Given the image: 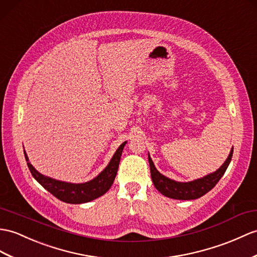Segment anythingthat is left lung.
Masks as SVG:
<instances>
[{
  "instance_id": "obj_1",
  "label": "left lung",
  "mask_w": 257,
  "mask_h": 257,
  "mask_svg": "<svg viewBox=\"0 0 257 257\" xmlns=\"http://www.w3.org/2000/svg\"><path fill=\"white\" fill-rule=\"evenodd\" d=\"M232 154H233V148L231 149L229 157L226 158L224 163L220 166L216 172L210 173V174H208L204 177L197 178V180L190 182H177L174 180H171V178L164 176L163 174H161L157 170L156 166H154L150 154L148 153L151 178L154 187H156L161 194L172 199L192 200L199 198V197L204 196L216 186V184L220 181V178L223 176L224 172L228 169V166L231 162Z\"/></svg>"
}]
</instances>
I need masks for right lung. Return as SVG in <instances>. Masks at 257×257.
<instances>
[{
  "instance_id": "add662e5",
  "label": "right lung",
  "mask_w": 257,
  "mask_h": 257,
  "mask_svg": "<svg viewBox=\"0 0 257 257\" xmlns=\"http://www.w3.org/2000/svg\"><path fill=\"white\" fill-rule=\"evenodd\" d=\"M127 141H124L119 146L115 154L110 159L109 163L96 177L85 183L62 182L41 174L29 162L25 150H24V154H25L28 169L31 171L32 175L48 192L61 201L67 202V204H84V202L92 201L103 196L110 188L116 177L121 153Z\"/></svg>"
}]
</instances>
